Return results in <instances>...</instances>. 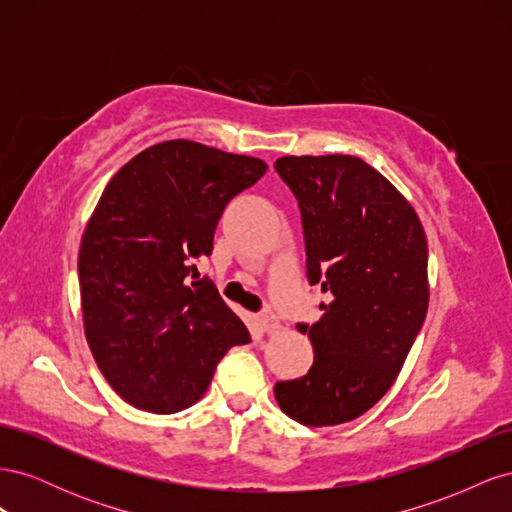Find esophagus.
Here are the masks:
<instances>
[{"label":"esophagus","instance_id":"esophagus-1","mask_svg":"<svg viewBox=\"0 0 512 512\" xmlns=\"http://www.w3.org/2000/svg\"><path fill=\"white\" fill-rule=\"evenodd\" d=\"M256 324H258V329H260L262 333H267V335H275L277 331L282 329L280 320H277L271 312H265V314L256 316Z\"/></svg>","mask_w":512,"mask_h":512}]
</instances>
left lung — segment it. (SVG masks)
Here are the masks:
<instances>
[{
    "instance_id": "left-lung-1",
    "label": "left lung",
    "mask_w": 512,
    "mask_h": 512,
    "mask_svg": "<svg viewBox=\"0 0 512 512\" xmlns=\"http://www.w3.org/2000/svg\"><path fill=\"white\" fill-rule=\"evenodd\" d=\"M275 170L299 200L307 277L329 292L312 327L314 363L275 384L309 427L354 421L397 380L429 307L427 237L395 185L354 156H284Z\"/></svg>"
}]
</instances>
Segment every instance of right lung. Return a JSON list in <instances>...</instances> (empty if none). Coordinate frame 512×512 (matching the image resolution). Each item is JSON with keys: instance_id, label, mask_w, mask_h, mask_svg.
Masks as SVG:
<instances>
[{"instance_id": "right-lung-1", "label": "right lung", "mask_w": 512, "mask_h": 512, "mask_svg": "<svg viewBox=\"0 0 512 512\" xmlns=\"http://www.w3.org/2000/svg\"><path fill=\"white\" fill-rule=\"evenodd\" d=\"M265 173L260 158L177 138L108 181L81 239V309L91 354L130 406L190 408L222 356L250 342L192 260L211 254L224 207Z\"/></svg>"}]
</instances>
